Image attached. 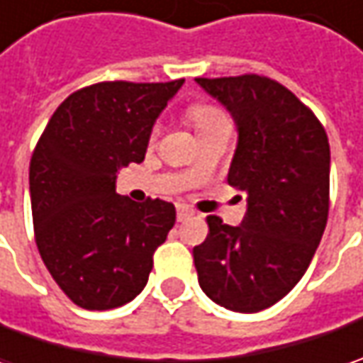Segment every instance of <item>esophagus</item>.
I'll return each instance as SVG.
<instances>
[{
  "label": "esophagus",
  "mask_w": 363,
  "mask_h": 363,
  "mask_svg": "<svg viewBox=\"0 0 363 363\" xmlns=\"http://www.w3.org/2000/svg\"><path fill=\"white\" fill-rule=\"evenodd\" d=\"M194 216V212L189 210L188 206H177V222H184V220H188V218Z\"/></svg>",
  "instance_id": "esophagus-1"
}]
</instances>
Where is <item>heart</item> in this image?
Listing matches in <instances>:
<instances>
[{"mask_svg":"<svg viewBox=\"0 0 363 363\" xmlns=\"http://www.w3.org/2000/svg\"><path fill=\"white\" fill-rule=\"evenodd\" d=\"M189 119L194 121L196 129L200 131L206 125H210V123H214V121L224 119V115H222L220 111H216V108H212V106L198 105L189 108Z\"/></svg>","mask_w":363,"mask_h":363,"instance_id":"obj_1","label":"heart"}]
</instances>
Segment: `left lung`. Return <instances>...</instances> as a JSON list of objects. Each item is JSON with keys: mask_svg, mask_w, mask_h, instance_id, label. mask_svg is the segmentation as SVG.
Returning <instances> with one entry per match:
<instances>
[{"mask_svg": "<svg viewBox=\"0 0 363 363\" xmlns=\"http://www.w3.org/2000/svg\"><path fill=\"white\" fill-rule=\"evenodd\" d=\"M196 82L236 123L228 184L248 196L240 226L206 218L210 234L194 246L198 281L218 305L257 313L299 283L321 242L329 212L328 133L277 80L242 74Z\"/></svg>", "mask_w": 363, "mask_h": 363, "instance_id": "obj_1", "label": "left lung"}]
</instances>
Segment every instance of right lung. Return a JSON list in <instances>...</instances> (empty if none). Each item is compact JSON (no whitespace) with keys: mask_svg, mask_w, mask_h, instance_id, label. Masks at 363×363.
I'll return each mask as SVG.
<instances>
[{"mask_svg":"<svg viewBox=\"0 0 363 363\" xmlns=\"http://www.w3.org/2000/svg\"><path fill=\"white\" fill-rule=\"evenodd\" d=\"M184 84L99 82L72 92L30 161L35 244L74 305L106 311L147 285L153 252L175 224L174 203L115 191L121 167L145 160L151 129Z\"/></svg>","mask_w":363,"mask_h":363,"instance_id":"add662e5","label":"right lung"}]
</instances>
